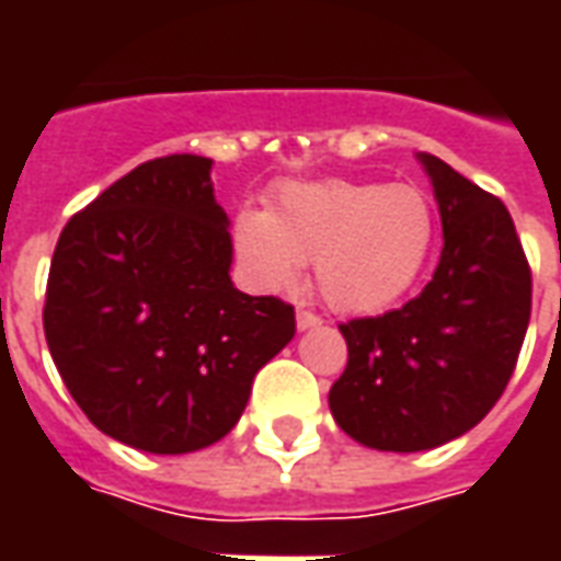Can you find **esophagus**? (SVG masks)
Here are the masks:
<instances>
[{
	"instance_id": "obj_1",
	"label": "esophagus",
	"mask_w": 561,
	"mask_h": 561,
	"mask_svg": "<svg viewBox=\"0 0 561 561\" xmlns=\"http://www.w3.org/2000/svg\"><path fill=\"white\" fill-rule=\"evenodd\" d=\"M321 324V318L316 316V312H306V309H300L297 312V330H312Z\"/></svg>"
}]
</instances>
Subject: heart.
<instances>
[{
  "mask_svg": "<svg viewBox=\"0 0 561 561\" xmlns=\"http://www.w3.org/2000/svg\"><path fill=\"white\" fill-rule=\"evenodd\" d=\"M433 233V207L414 185L324 180L282 188L270 213H240L233 240L257 288L291 291L316 264L330 309L378 316L412 291Z\"/></svg>",
  "mask_w": 561,
  "mask_h": 561,
  "instance_id": "1",
  "label": "heart"
}]
</instances>
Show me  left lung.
<instances>
[{"label": "left lung", "instance_id": "1", "mask_svg": "<svg viewBox=\"0 0 561 561\" xmlns=\"http://www.w3.org/2000/svg\"><path fill=\"white\" fill-rule=\"evenodd\" d=\"M445 245L414 300L340 324L348 364L330 388L345 435L414 454L469 433L514 376L531 316V270L507 207L430 152Z\"/></svg>", "mask_w": 561, "mask_h": 561}]
</instances>
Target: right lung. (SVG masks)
<instances>
[{
    "label": "right lung",
    "instance_id": "1",
    "mask_svg": "<svg viewBox=\"0 0 561 561\" xmlns=\"http://www.w3.org/2000/svg\"><path fill=\"white\" fill-rule=\"evenodd\" d=\"M213 161L138 164L59 233L44 336L83 414L147 454H192L240 421L252 378L294 336V306L231 282Z\"/></svg>",
    "mask_w": 561,
    "mask_h": 561
}]
</instances>
